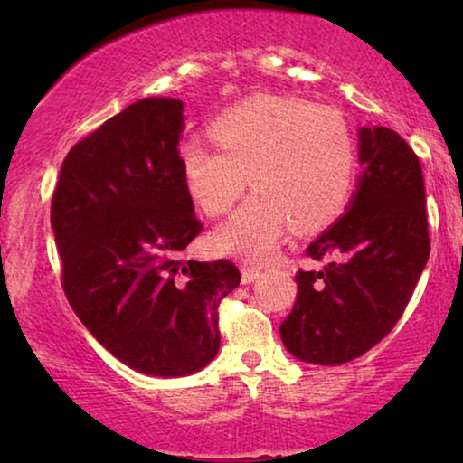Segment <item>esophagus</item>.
I'll return each mask as SVG.
<instances>
[{"label": "esophagus", "mask_w": 463, "mask_h": 463, "mask_svg": "<svg viewBox=\"0 0 463 463\" xmlns=\"http://www.w3.org/2000/svg\"><path fill=\"white\" fill-rule=\"evenodd\" d=\"M261 271H263V268L261 265H242V282L244 284H250V282H255L259 276H261Z\"/></svg>", "instance_id": "obj_1"}]
</instances>
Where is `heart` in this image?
Segmentation results:
<instances>
[{"label": "heart", "instance_id": "1", "mask_svg": "<svg viewBox=\"0 0 463 463\" xmlns=\"http://www.w3.org/2000/svg\"><path fill=\"white\" fill-rule=\"evenodd\" d=\"M208 132L219 149L195 138L179 149L183 183L202 213H230L249 187V175L257 189L214 233L219 250L265 257L290 223L301 232L320 230L352 198L356 138L333 107L255 94L221 111Z\"/></svg>", "mask_w": 463, "mask_h": 463}]
</instances>
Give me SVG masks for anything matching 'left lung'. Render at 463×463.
<instances>
[{
    "mask_svg": "<svg viewBox=\"0 0 463 463\" xmlns=\"http://www.w3.org/2000/svg\"><path fill=\"white\" fill-rule=\"evenodd\" d=\"M360 176L352 208L306 249L320 271L295 274L297 299L282 344L303 363L344 364L377 345L407 307L430 257L420 157L383 126L360 130Z\"/></svg>",
    "mask_w": 463,
    "mask_h": 463,
    "instance_id": "left-lung-1",
    "label": "left lung"
}]
</instances>
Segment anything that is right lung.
<instances>
[{
	"label": "right lung",
	"instance_id": "right-lung-1",
	"mask_svg": "<svg viewBox=\"0 0 463 463\" xmlns=\"http://www.w3.org/2000/svg\"><path fill=\"white\" fill-rule=\"evenodd\" d=\"M181 132V100H137L69 149L50 208L69 306L113 356L157 377L211 363L219 306L242 278L230 259H183L204 225Z\"/></svg>",
	"mask_w": 463,
	"mask_h": 463
}]
</instances>
